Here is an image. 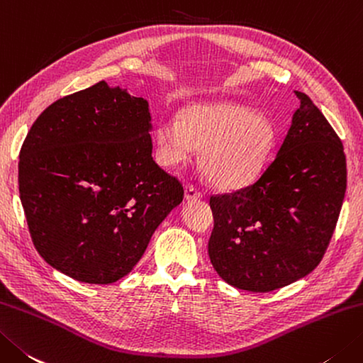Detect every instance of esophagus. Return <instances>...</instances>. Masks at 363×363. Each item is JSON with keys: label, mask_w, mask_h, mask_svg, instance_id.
<instances>
[{"label": "esophagus", "mask_w": 363, "mask_h": 363, "mask_svg": "<svg viewBox=\"0 0 363 363\" xmlns=\"http://www.w3.org/2000/svg\"><path fill=\"white\" fill-rule=\"evenodd\" d=\"M184 198H186L187 201L198 200V198H201V194L194 186H190V184H187L186 189H184Z\"/></svg>", "instance_id": "1"}]
</instances>
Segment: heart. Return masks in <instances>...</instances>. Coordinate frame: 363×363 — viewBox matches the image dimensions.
<instances>
[{"instance_id":"heart-1","label":"heart","mask_w":363,"mask_h":363,"mask_svg":"<svg viewBox=\"0 0 363 363\" xmlns=\"http://www.w3.org/2000/svg\"><path fill=\"white\" fill-rule=\"evenodd\" d=\"M157 159L163 167L191 160L196 149L208 181L218 189H244L264 169L275 145L271 119L250 106L191 104L179 118L163 119L155 132Z\"/></svg>"}]
</instances>
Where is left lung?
<instances>
[{
    "mask_svg": "<svg viewBox=\"0 0 363 363\" xmlns=\"http://www.w3.org/2000/svg\"><path fill=\"white\" fill-rule=\"evenodd\" d=\"M286 137L257 181L211 196L209 258L228 285L267 293L321 262L346 191L343 145L303 92Z\"/></svg>",
    "mask_w": 363,
    "mask_h": 363,
    "instance_id": "obj_1",
    "label": "left lung"
}]
</instances>
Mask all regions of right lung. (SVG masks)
Instances as JSON below:
<instances>
[{
    "mask_svg": "<svg viewBox=\"0 0 363 363\" xmlns=\"http://www.w3.org/2000/svg\"><path fill=\"white\" fill-rule=\"evenodd\" d=\"M143 97L105 82L40 113L20 151L18 191L35 250L70 279L108 285L129 274L184 198L152 159Z\"/></svg>",
    "mask_w": 363,
    "mask_h": 363,
    "instance_id": "obj_1",
    "label": "right lung"
}]
</instances>
